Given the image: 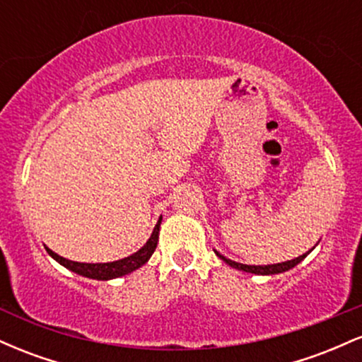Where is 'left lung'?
Wrapping results in <instances>:
<instances>
[{
	"instance_id": "obj_1",
	"label": "left lung",
	"mask_w": 362,
	"mask_h": 362,
	"mask_svg": "<svg viewBox=\"0 0 362 362\" xmlns=\"http://www.w3.org/2000/svg\"><path fill=\"white\" fill-rule=\"evenodd\" d=\"M214 252H216V250H214ZM310 252H311V250H310ZM310 252L303 253V255L296 257V259H293V260L281 262V264H271V265H247V264H238V262H233V260L226 259V257H223L219 252H216V255H218L221 260L226 262L228 265H231V267H233V269H238V271L259 274V276H272V274H281V272L289 271V269H293L294 265L300 264V262H301L303 259H305V257L308 255Z\"/></svg>"
}]
</instances>
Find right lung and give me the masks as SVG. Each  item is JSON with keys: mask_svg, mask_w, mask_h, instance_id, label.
I'll list each match as a JSON object with an SVG mask.
<instances>
[{"mask_svg": "<svg viewBox=\"0 0 362 362\" xmlns=\"http://www.w3.org/2000/svg\"><path fill=\"white\" fill-rule=\"evenodd\" d=\"M160 224H161V218L158 219L155 230H153L151 236L144 247H141L138 252L132 253V255L126 257V259H120L115 262H107V264H83V262H73L64 259V257L57 255L56 252H52L51 248L45 247L49 255L52 257L54 260L59 262L61 265H64L66 269L69 271L80 274L83 277H90V279H97V281H109V279H115V277H122L126 274H131L136 269H139L141 265H144L149 260V257L153 255V252L156 250L158 245V233H160Z\"/></svg>", "mask_w": 362, "mask_h": 362, "instance_id": "right-lung-1", "label": "right lung"}]
</instances>
